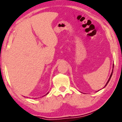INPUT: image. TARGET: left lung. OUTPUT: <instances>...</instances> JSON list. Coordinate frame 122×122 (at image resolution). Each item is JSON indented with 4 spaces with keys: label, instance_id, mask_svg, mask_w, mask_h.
Returning a JSON list of instances; mask_svg holds the SVG:
<instances>
[{
    "label": "left lung",
    "instance_id": "8db88e82",
    "mask_svg": "<svg viewBox=\"0 0 122 122\" xmlns=\"http://www.w3.org/2000/svg\"><path fill=\"white\" fill-rule=\"evenodd\" d=\"M112 72H113V70H112V74H111V75H110V78H109V80H108V81H107V84H106V85H105V86H106L107 85V84H108V82H109V81H110V79H111V77H112ZM105 86H104V87H105Z\"/></svg>",
    "mask_w": 122,
    "mask_h": 122
}]
</instances>
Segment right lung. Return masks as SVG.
Listing matches in <instances>:
<instances>
[{"label": "right lung", "mask_w": 122, "mask_h": 122, "mask_svg": "<svg viewBox=\"0 0 122 122\" xmlns=\"http://www.w3.org/2000/svg\"><path fill=\"white\" fill-rule=\"evenodd\" d=\"M47 94H48V93H47Z\"/></svg>", "instance_id": "obj_1"}]
</instances>
